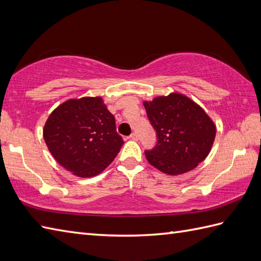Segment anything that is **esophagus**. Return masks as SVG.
<instances>
[{"mask_svg":"<svg viewBox=\"0 0 261 261\" xmlns=\"http://www.w3.org/2000/svg\"><path fill=\"white\" fill-rule=\"evenodd\" d=\"M129 138L130 139H133V141H137V134H136V133H132V134L129 135Z\"/></svg>","mask_w":261,"mask_h":261,"instance_id":"34e87169","label":"esophagus"}]
</instances>
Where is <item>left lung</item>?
Instances as JSON below:
<instances>
[{"label":"left lung","mask_w":261,"mask_h":261,"mask_svg":"<svg viewBox=\"0 0 261 261\" xmlns=\"http://www.w3.org/2000/svg\"><path fill=\"white\" fill-rule=\"evenodd\" d=\"M157 135L156 146L145 150L155 168L180 175L198 166L208 156L216 136L212 118L194 100L178 93L144 101Z\"/></svg>","instance_id":"left-lung-1"}]
</instances>
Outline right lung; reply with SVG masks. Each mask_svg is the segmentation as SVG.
Here are the masks:
<instances>
[{"label": "right lung", "mask_w": 261, "mask_h": 261, "mask_svg": "<svg viewBox=\"0 0 261 261\" xmlns=\"http://www.w3.org/2000/svg\"><path fill=\"white\" fill-rule=\"evenodd\" d=\"M44 141L56 162L79 177L98 175L124 141L101 97L68 99L48 116Z\"/></svg>", "instance_id": "add662e5"}]
</instances>
